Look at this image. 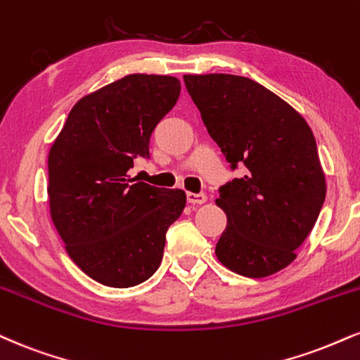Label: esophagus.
I'll return each mask as SVG.
<instances>
[{"label": "esophagus", "mask_w": 360, "mask_h": 360, "mask_svg": "<svg viewBox=\"0 0 360 360\" xmlns=\"http://www.w3.org/2000/svg\"><path fill=\"white\" fill-rule=\"evenodd\" d=\"M186 198H188V202L189 205H205V202L207 201V196L205 193H188L186 194Z\"/></svg>", "instance_id": "1"}]
</instances>
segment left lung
I'll return each mask as SVG.
<instances>
[{"instance_id": "obj_1", "label": "left lung", "mask_w": 360, "mask_h": 360, "mask_svg": "<svg viewBox=\"0 0 360 360\" xmlns=\"http://www.w3.org/2000/svg\"><path fill=\"white\" fill-rule=\"evenodd\" d=\"M207 132L243 174L219 188L228 224L216 257L263 278L297 258L326 199V174L307 120L258 82L229 73L184 75Z\"/></svg>"}]
</instances>
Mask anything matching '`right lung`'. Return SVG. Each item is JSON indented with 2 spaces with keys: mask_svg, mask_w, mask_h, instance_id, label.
<instances>
[{
  "mask_svg": "<svg viewBox=\"0 0 360 360\" xmlns=\"http://www.w3.org/2000/svg\"><path fill=\"white\" fill-rule=\"evenodd\" d=\"M181 82L132 73L82 97L50 147V214L68 257L98 283L129 288L155 274L183 189L134 183L150 134L176 105Z\"/></svg>",
  "mask_w": 360,
  "mask_h": 360,
  "instance_id": "1",
  "label": "right lung"
}]
</instances>
